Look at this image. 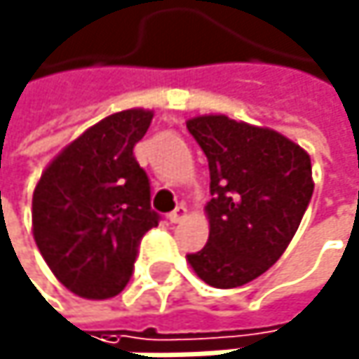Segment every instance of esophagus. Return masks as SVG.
I'll list each match as a JSON object with an SVG mask.
<instances>
[{"mask_svg": "<svg viewBox=\"0 0 359 359\" xmlns=\"http://www.w3.org/2000/svg\"><path fill=\"white\" fill-rule=\"evenodd\" d=\"M187 217V206L185 204H181V206H176L170 215H168V219L172 221V223H178V221H183Z\"/></svg>", "mask_w": 359, "mask_h": 359, "instance_id": "obj_1", "label": "esophagus"}]
</instances>
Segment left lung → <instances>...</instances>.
<instances>
[{"mask_svg": "<svg viewBox=\"0 0 359 359\" xmlns=\"http://www.w3.org/2000/svg\"><path fill=\"white\" fill-rule=\"evenodd\" d=\"M187 130L210 170L208 243L187 255L204 283L229 290L264 274L292 243L313 196L309 153L270 127L200 114Z\"/></svg>", "mask_w": 359, "mask_h": 359, "instance_id": "obj_1", "label": "left lung"}]
</instances>
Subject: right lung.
I'll return each instance as SVG.
<instances>
[{"mask_svg":"<svg viewBox=\"0 0 359 359\" xmlns=\"http://www.w3.org/2000/svg\"><path fill=\"white\" fill-rule=\"evenodd\" d=\"M153 110L114 112L42 172L32 200L36 245L72 294L106 300L132 276L140 238L159 223L149 176L134 157Z\"/></svg>","mask_w":359,"mask_h":359,"instance_id":"right-lung-1","label":"right lung"}]
</instances>
